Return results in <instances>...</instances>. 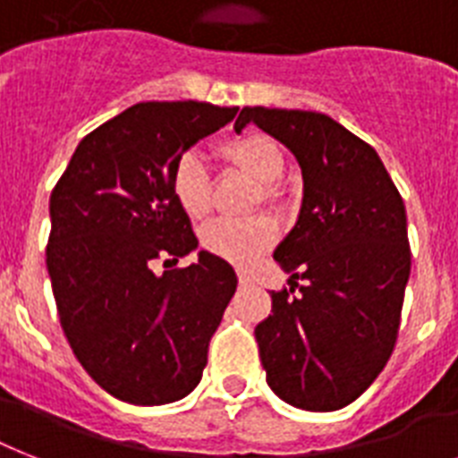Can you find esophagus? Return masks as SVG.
<instances>
[{
  "mask_svg": "<svg viewBox=\"0 0 458 458\" xmlns=\"http://www.w3.org/2000/svg\"><path fill=\"white\" fill-rule=\"evenodd\" d=\"M237 280H240L242 287H249V284H251V277H249V275L244 273V270H240V273H237Z\"/></svg>",
  "mask_w": 458,
  "mask_h": 458,
  "instance_id": "34e87169",
  "label": "esophagus"
}]
</instances>
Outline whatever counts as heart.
Segmentation results:
<instances>
[{"instance_id":"obj_1","label":"heart","mask_w":458,"mask_h":458,"mask_svg":"<svg viewBox=\"0 0 458 458\" xmlns=\"http://www.w3.org/2000/svg\"><path fill=\"white\" fill-rule=\"evenodd\" d=\"M218 152L225 162L235 165L237 169L261 183V195L266 202L277 199L280 191L275 181L284 171V155L273 139H267L263 133H242V136L223 140ZM169 185L171 195L185 216L192 221H202L209 216L211 183L202 155L192 150L181 155L171 171ZM199 242L204 251L218 256L223 261L247 266L273 247L275 225L266 216L244 218V221L221 218L202 230Z\"/></svg>"}]
</instances>
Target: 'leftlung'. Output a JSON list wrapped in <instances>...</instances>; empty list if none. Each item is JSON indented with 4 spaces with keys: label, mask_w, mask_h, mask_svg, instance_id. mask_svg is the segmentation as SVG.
Here are the masks:
<instances>
[{
    "label": "left lung",
    "mask_w": 458,
    "mask_h": 458,
    "mask_svg": "<svg viewBox=\"0 0 458 458\" xmlns=\"http://www.w3.org/2000/svg\"><path fill=\"white\" fill-rule=\"evenodd\" d=\"M249 122L303 174L299 221L273 254L292 287L254 329L267 386L299 410H341L395 348L411 267L404 202L377 150L332 117L242 107L235 131Z\"/></svg>",
    "instance_id": "obj_1"
}]
</instances>
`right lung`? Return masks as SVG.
Listing matches in <instances>:
<instances>
[{"mask_svg":"<svg viewBox=\"0 0 458 458\" xmlns=\"http://www.w3.org/2000/svg\"><path fill=\"white\" fill-rule=\"evenodd\" d=\"M237 107L136 103L81 139L51 191L47 267L74 358L122 403H176L199 384L223 310L237 289L228 261L155 275L197 249L171 195V171Z\"/></svg>","mask_w":458,"mask_h":458,"instance_id":"add662e5","label":"right lung"}]
</instances>
